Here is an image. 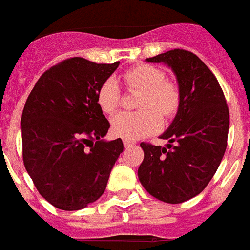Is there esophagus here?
I'll return each instance as SVG.
<instances>
[{"mask_svg":"<svg viewBox=\"0 0 250 250\" xmlns=\"http://www.w3.org/2000/svg\"><path fill=\"white\" fill-rule=\"evenodd\" d=\"M123 144H125V148H128V146H133V142H131V140H125V142H123Z\"/></svg>","mask_w":250,"mask_h":250,"instance_id":"esophagus-1","label":"esophagus"}]
</instances>
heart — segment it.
Listing matches in <instances>:
<instances>
[{
	"label": "heart",
	"instance_id": "b5f03b06",
	"mask_svg": "<svg viewBox=\"0 0 250 250\" xmlns=\"http://www.w3.org/2000/svg\"><path fill=\"white\" fill-rule=\"evenodd\" d=\"M122 80L128 90L139 91L136 108L140 110L132 114L122 112L112 118L111 131L115 136L125 140L144 138L159 129L160 118L169 121L178 111L180 89L174 83L165 80V74L159 68L149 64L133 66L122 74ZM97 102L104 114H112L117 110L119 87L112 80L101 85Z\"/></svg>",
	"mask_w": 250,
	"mask_h": 250
}]
</instances>
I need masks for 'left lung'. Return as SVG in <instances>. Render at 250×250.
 Segmentation results:
<instances>
[{"label": "left lung", "instance_id": "obj_1", "mask_svg": "<svg viewBox=\"0 0 250 250\" xmlns=\"http://www.w3.org/2000/svg\"><path fill=\"white\" fill-rule=\"evenodd\" d=\"M173 70L181 94L176 117L160 136L165 146L142 143L144 160L138 177L159 201L182 203L201 194L222 163L229 129V111L214 73L185 49L146 59Z\"/></svg>", "mask_w": 250, "mask_h": 250}]
</instances>
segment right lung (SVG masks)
<instances>
[{"label": "right lung", "mask_w": 250, "mask_h": 250, "mask_svg": "<svg viewBox=\"0 0 250 250\" xmlns=\"http://www.w3.org/2000/svg\"><path fill=\"white\" fill-rule=\"evenodd\" d=\"M119 66L72 57L42 74L24 104L23 163L45 201L77 211L106 190L122 139L104 140L110 123L97 102L98 89Z\"/></svg>", "instance_id": "right-lung-1"}]
</instances>
